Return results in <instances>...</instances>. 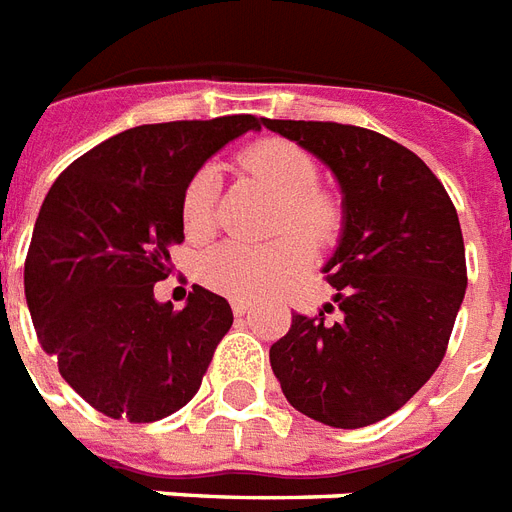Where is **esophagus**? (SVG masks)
<instances>
[{"instance_id":"obj_1","label":"esophagus","mask_w":512,"mask_h":512,"mask_svg":"<svg viewBox=\"0 0 512 512\" xmlns=\"http://www.w3.org/2000/svg\"><path fill=\"white\" fill-rule=\"evenodd\" d=\"M232 312H235V317H245L251 312V304L248 301H232Z\"/></svg>"}]
</instances>
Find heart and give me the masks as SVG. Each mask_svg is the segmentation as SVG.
<instances>
[{
    "instance_id": "1",
    "label": "heart",
    "mask_w": 512,
    "mask_h": 512,
    "mask_svg": "<svg viewBox=\"0 0 512 512\" xmlns=\"http://www.w3.org/2000/svg\"><path fill=\"white\" fill-rule=\"evenodd\" d=\"M243 166L280 198L277 232H296L267 245L235 240L216 245L198 261V275L203 285L216 293L237 301H256L282 290L298 272H304L312 261V244L308 241L330 243L341 230L343 214L338 200L317 187V161L296 142L282 137L256 142L243 153ZM214 198L216 171L211 166H200L187 179L179 200L182 227L190 240H203L214 230ZM306 236L310 237L308 241Z\"/></svg>"
}]
</instances>
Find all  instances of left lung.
<instances>
[{
    "label": "left lung",
    "mask_w": 512,
    "mask_h": 512,
    "mask_svg": "<svg viewBox=\"0 0 512 512\" xmlns=\"http://www.w3.org/2000/svg\"><path fill=\"white\" fill-rule=\"evenodd\" d=\"M264 126L325 161L341 182L343 235L325 280L341 317L293 314L269 362L306 418L365 428L418 394L447 354L468 269L455 203L418 155L335 121Z\"/></svg>",
    "instance_id": "obj_1"
}]
</instances>
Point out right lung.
I'll return each mask as SVG.
<instances>
[{
    "label": "right lung",
    "mask_w": 512,
    "mask_h": 512,
    "mask_svg": "<svg viewBox=\"0 0 512 512\" xmlns=\"http://www.w3.org/2000/svg\"><path fill=\"white\" fill-rule=\"evenodd\" d=\"M248 129H261L259 118L134 126L49 187L23 272L28 309L65 383L108 418L153 423L182 410L232 327L227 298L192 285L174 312L153 285L185 240L187 179Z\"/></svg>",
    "instance_id": "obj_1"
}]
</instances>
